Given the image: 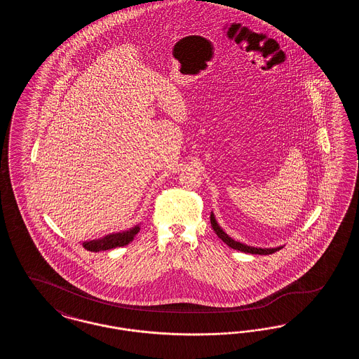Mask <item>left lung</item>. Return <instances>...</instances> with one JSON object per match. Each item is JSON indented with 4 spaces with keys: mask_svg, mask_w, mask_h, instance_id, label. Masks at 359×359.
<instances>
[{
    "mask_svg": "<svg viewBox=\"0 0 359 359\" xmlns=\"http://www.w3.org/2000/svg\"><path fill=\"white\" fill-rule=\"evenodd\" d=\"M210 221H211V226L214 229V231L217 233V236L219 238L222 239L223 242L230 246L231 249H236L239 252H243V253H250V255H261V256H266V255H272L274 252L280 250L283 246H277V248H256V246H249V245H245L242 242H238L236 239L229 237L224 231H223L222 227L218 224L215 217H214V212H211L210 215Z\"/></svg>",
    "mask_w": 359,
    "mask_h": 359,
    "instance_id": "left-lung-1",
    "label": "left lung"
}]
</instances>
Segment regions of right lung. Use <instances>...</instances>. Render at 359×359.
<instances>
[{
  "label": "right lung",
  "mask_w": 359,
  "mask_h": 359,
  "mask_svg": "<svg viewBox=\"0 0 359 359\" xmlns=\"http://www.w3.org/2000/svg\"><path fill=\"white\" fill-rule=\"evenodd\" d=\"M138 231H140V224H136L135 227L125 230V231L111 233V234L104 236L102 238L85 241V242H82V246L85 248L86 250H90V252L110 250V249L120 248V246H125V245L130 243L136 237Z\"/></svg>",
  "instance_id": "1"
}]
</instances>
